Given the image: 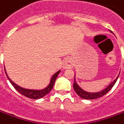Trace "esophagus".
<instances>
[{
  "label": "esophagus",
  "instance_id": "34e87169",
  "mask_svg": "<svg viewBox=\"0 0 124 124\" xmlns=\"http://www.w3.org/2000/svg\"><path fill=\"white\" fill-rule=\"evenodd\" d=\"M73 67V63L71 59H66L62 64V68L64 69H72Z\"/></svg>",
  "mask_w": 124,
  "mask_h": 124
}]
</instances>
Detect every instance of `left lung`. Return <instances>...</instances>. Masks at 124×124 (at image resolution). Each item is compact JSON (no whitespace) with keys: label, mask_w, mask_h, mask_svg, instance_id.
Returning <instances> with one entry per match:
<instances>
[{"label":"left lung","mask_w":124,"mask_h":124,"mask_svg":"<svg viewBox=\"0 0 124 124\" xmlns=\"http://www.w3.org/2000/svg\"><path fill=\"white\" fill-rule=\"evenodd\" d=\"M111 32H112L111 30H109ZM119 75V74L118 75V76L116 77L113 81H112L111 83H110L108 84L107 87H106L104 90H102L99 91V92H87V91L83 90L81 87L77 84L76 82V79H75H75H74V84H73V88L77 94L80 97L82 98L83 99H86V100H93V99H96L98 98L102 97V96H104V94H106L108 91L111 90L113 86L115 85V82L117 81V80L118 79V77Z\"/></svg>","instance_id":"obj_1"}]
</instances>
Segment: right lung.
I'll return each mask as SVG.
<instances>
[{
    "instance_id": "right-lung-1",
    "label": "right lung",
    "mask_w": 124,
    "mask_h": 124,
    "mask_svg": "<svg viewBox=\"0 0 124 124\" xmlns=\"http://www.w3.org/2000/svg\"><path fill=\"white\" fill-rule=\"evenodd\" d=\"M5 71L7 77L8 79L9 80L10 83L12 84V85L15 87V89H16V90L18 92H20L21 94L23 95L24 96H26L27 98H31V99H39V98L44 97L45 95H47L51 90V89L53 88L54 83H55V79H56L57 77H58L59 73L60 72V70H58V71H57L56 73H54L52 75L51 79H50V81H49V84L45 88L41 89V90H34V89H27V88H24V87H22L17 85L16 83H14L12 80L9 78V77L8 76V75L5 69Z\"/></svg>"
}]
</instances>
